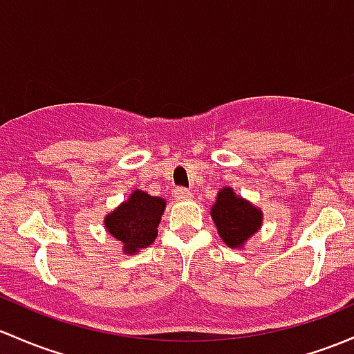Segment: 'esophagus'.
Listing matches in <instances>:
<instances>
[{"label":"esophagus","instance_id":"34e87169","mask_svg":"<svg viewBox=\"0 0 354 354\" xmlns=\"http://www.w3.org/2000/svg\"><path fill=\"white\" fill-rule=\"evenodd\" d=\"M174 198L180 200V202H183V200L192 198V193H189V189H187V188H176L174 189Z\"/></svg>","mask_w":354,"mask_h":354}]
</instances>
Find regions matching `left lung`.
<instances>
[{"mask_svg":"<svg viewBox=\"0 0 354 354\" xmlns=\"http://www.w3.org/2000/svg\"><path fill=\"white\" fill-rule=\"evenodd\" d=\"M210 215L221 239L234 249H243L263 225L261 208L236 195L230 187H224L217 193Z\"/></svg>","mask_w":354,"mask_h":354,"instance_id":"obj_1","label":"left lung"}]
</instances>
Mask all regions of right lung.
Returning a JSON list of instances; mask_svg holds the SVG:
<instances>
[{
	"label": "right lung",
	"instance_id": "1",
	"mask_svg": "<svg viewBox=\"0 0 354 354\" xmlns=\"http://www.w3.org/2000/svg\"><path fill=\"white\" fill-rule=\"evenodd\" d=\"M165 208V198L133 189L125 202L105 215L103 224L106 232L118 241L122 252L132 256L154 243Z\"/></svg>",
	"mask_w": 354,
	"mask_h": 354
}]
</instances>
